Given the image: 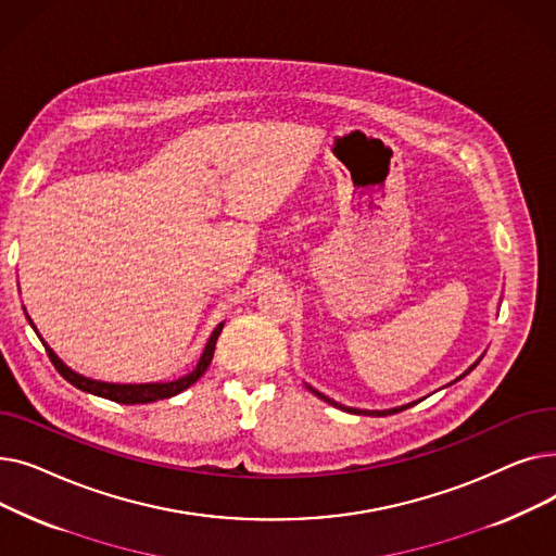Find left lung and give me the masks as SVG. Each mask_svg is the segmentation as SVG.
<instances>
[{"mask_svg":"<svg viewBox=\"0 0 556 556\" xmlns=\"http://www.w3.org/2000/svg\"><path fill=\"white\" fill-rule=\"evenodd\" d=\"M482 361V356L469 367V369H466L464 374H459L457 378H455V381L453 383H457L459 381V378H464L466 374H471V369H476V365ZM451 383V386H453ZM317 399H323V401H327L329 405H333V407H340V410H344V413H352V415H367V417H386V415H396V413H401V410H405V407H410V405H415V403H405V405H399V407H388V410H361V407H349V405H342V403H338V401H333V399H329V396H325L323 392H317L315 388H311V386H306Z\"/></svg>","mask_w":556,"mask_h":556,"instance_id":"1","label":"left lung"}]
</instances>
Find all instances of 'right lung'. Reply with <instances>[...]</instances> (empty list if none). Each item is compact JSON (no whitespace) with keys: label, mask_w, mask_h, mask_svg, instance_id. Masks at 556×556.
I'll return each instance as SVG.
<instances>
[{"label":"right lung","mask_w":556,"mask_h":556,"mask_svg":"<svg viewBox=\"0 0 556 556\" xmlns=\"http://www.w3.org/2000/svg\"><path fill=\"white\" fill-rule=\"evenodd\" d=\"M22 308H24V306H22ZM24 313H26V308H24ZM26 319H28V325L34 327V331L38 333V329H36V325H34V319L28 317V313H26ZM223 327H225V323H220V325L212 331V336H210L207 344H204V349H202V354H200L195 367H193L189 374H185V376H180V378H175V381H160V383H108V381H97V378L83 376V374L74 371L72 367H67L61 358L55 356V352L45 342V338H42L40 333H38V338H40V342L45 344V349H47V354H49L53 367H55L58 371H61V376L65 378V381H70L74 388H78V390H83V392H87V394L101 396V399H110V401L124 403V405H135V403H153V401H160V399H170V396H175V394L185 392L187 388H191V386L198 381V378H200L204 371H207V367H210V363H212V358H214L216 340H218Z\"/></svg>","instance_id":"obj_1"}]
</instances>
